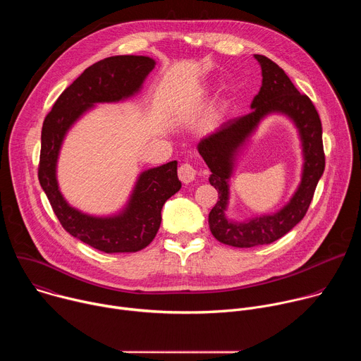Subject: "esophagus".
Returning a JSON list of instances; mask_svg holds the SVG:
<instances>
[{"label":"esophagus","mask_w":361,"mask_h":361,"mask_svg":"<svg viewBox=\"0 0 361 361\" xmlns=\"http://www.w3.org/2000/svg\"><path fill=\"white\" fill-rule=\"evenodd\" d=\"M178 177L184 184H188L195 178V169L190 163H184L178 169Z\"/></svg>","instance_id":"obj_1"}]
</instances>
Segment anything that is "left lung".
Wrapping results in <instances>:
<instances>
[{"label": "left lung", "mask_w": 361, "mask_h": 361, "mask_svg": "<svg viewBox=\"0 0 361 361\" xmlns=\"http://www.w3.org/2000/svg\"><path fill=\"white\" fill-rule=\"evenodd\" d=\"M254 59L262 66L263 81L259 94L252 98L251 111L221 124L214 133L201 138L197 145L200 156L212 171L210 184L219 191V201L209 214L210 230L220 243L238 248L270 244L298 224L310 207L326 166L322 121L312 99L298 92L274 61L260 54H255ZM271 112L286 114L299 128L305 156L302 183L290 202L280 212L244 224L230 222L225 217V210L228 180L236 151L258 123Z\"/></svg>", "instance_id": "left-lung-1"}]
</instances>
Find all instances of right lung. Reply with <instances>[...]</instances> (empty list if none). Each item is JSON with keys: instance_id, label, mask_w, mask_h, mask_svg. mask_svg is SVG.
Returning <instances> with one entry per match:
<instances>
[{"instance_id": "1", "label": "right lung", "mask_w": 361, "mask_h": 361, "mask_svg": "<svg viewBox=\"0 0 361 361\" xmlns=\"http://www.w3.org/2000/svg\"><path fill=\"white\" fill-rule=\"evenodd\" d=\"M154 67L156 61L144 56H116L92 64L64 90L42 124L39 184L64 230L104 252H135L154 240L164 202L181 188L177 161L141 173L120 214L94 217L73 209L60 192L56 176L59 152L70 127L95 102L133 97Z\"/></svg>"}]
</instances>
